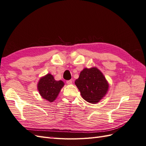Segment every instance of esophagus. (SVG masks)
Returning <instances> with one entry per match:
<instances>
[{"label":"esophagus","mask_w":146,"mask_h":146,"mask_svg":"<svg viewBox=\"0 0 146 146\" xmlns=\"http://www.w3.org/2000/svg\"><path fill=\"white\" fill-rule=\"evenodd\" d=\"M66 83H67L68 85H72V80H68L67 82H66Z\"/></svg>","instance_id":"34e87169"}]
</instances>
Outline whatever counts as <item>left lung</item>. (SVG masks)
<instances>
[{
	"mask_svg": "<svg viewBox=\"0 0 146 146\" xmlns=\"http://www.w3.org/2000/svg\"><path fill=\"white\" fill-rule=\"evenodd\" d=\"M75 84L84 100L92 104L99 102L109 89V83L103 73L96 67L84 68Z\"/></svg>",
	"mask_w": 146,
	"mask_h": 146,
	"instance_id": "8db88e82",
	"label": "left lung"
}]
</instances>
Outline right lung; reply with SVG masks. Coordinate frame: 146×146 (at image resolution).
<instances>
[{
    "mask_svg": "<svg viewBox=\"0 0 146 146\" xmlns=\"http://www.w3.org/2000/svg\"><path fill=\"white\" fill-rule=\"evenodd\" d=\"M64 85L62 80H55L50 74L40 78L37 88L41 98L50 102H53L58 97L61 90Z\"/></svg>",
    "mask_w": 146,
    "mask_h": 146,
    "instance_id": "obj_1",
    "label": "right lung"
}]
</instances>
